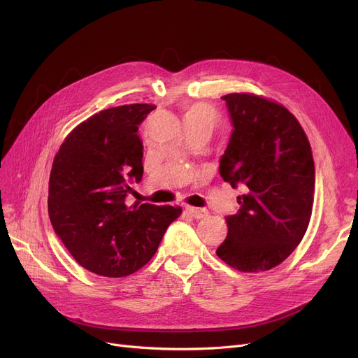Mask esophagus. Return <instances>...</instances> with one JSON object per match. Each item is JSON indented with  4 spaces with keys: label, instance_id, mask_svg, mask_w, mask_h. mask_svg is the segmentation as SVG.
<instances>
[{
    "label": "esophagus",
    "instance_id": "1",
    "mask_svg": "<svg viewBox=\"0 0 358 358\" xmlns=\"http://www.w3.org/2000/svg\"><path fill=\"white\" fill-rule=\"evenodd\" d=\"M187 212H189L193 217H196V219H203V217H206L209 215V212L206 210V209H200V208H193V206H187Z\"/></svg>",
    "mask_w": 358,
    "mask_h": 358
}]
</instances>
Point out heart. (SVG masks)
Segmentation results:
<instances>
[{
  "instance_id": "b5f03b06",
  "label": "heart",
  "mask_w": 358,
  "mask_h": 358,
  "mask_svg": "<svg viewBox=\"0 0 358 358\" xmlns=\"http://www.w3.org/2000/svg\"><path fill=\"white\" fill-rule=\"evenodd\" d=\"M189 119L204 120L213 126L217 120V111L213 107H210L209 104L194 103V104L187 106L184 110V120H189Z\"/></svg>"
}]
</instances>
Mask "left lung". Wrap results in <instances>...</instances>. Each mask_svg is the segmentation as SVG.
<instances>
[{
    "label": "left lung",
    "mask_w": 358,
    "mask_h": 358,
    "mask_svg": "<svg viewBox=\"0 0 358 358\" xmlns=\"http://www.w3.org/2000/svg\"><path fill=\"white\" fill-rule=\"evenodd\" d=\"M227 101L234 124L219 173L242 184L239 210L227 217L228 236L217 257L241 273L268 271L303 239L312 216L315 164L297 119L271 99L232 92Z\"/></svg>",
    "instance_id": "8db88e82"
}]
</instances>
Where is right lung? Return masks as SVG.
<instances>
[{
    "mask_svg": "<svg viewBox=\"0 0 358 358\" xmlns=\"http://www.w3.org/2000/svg\"><path fill=\"white\" fill-rule=\"evenodd\" d=\"M154 104L101 110L73 127L56 152L48 212L78 264L104 277H126L154 257L180 206L126 204L143 174L139 124Z\"/></svg>",
    "mask_w": 358,
    "mask_h": 358,
    "instance_id": "1",
    "label": "right lung"
}]
</instances>
